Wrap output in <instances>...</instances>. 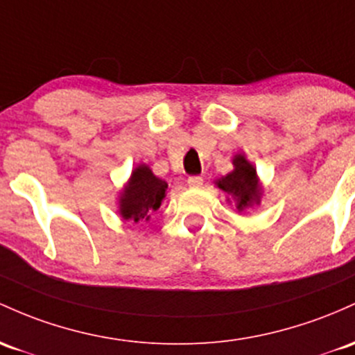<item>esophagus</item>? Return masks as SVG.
Listing matches in <instances>:
<instances>
[{
	"instance_id": "1",
	"label": "esophagus",
	"mask_w": 355,
	"mask_h": 355,
	"mask_svg": "<svg viewBox=\"0 0 355 355\" xmlns=\"http://www.w3.org/2000/svg\"><path fill=\"white\" fill-rule=\"evenodd\" d=\"M187 184L193 187V189H198V187H202V184H204V178H202L200 175H192V177H189Z\"/></svg>"
}]
</instances>
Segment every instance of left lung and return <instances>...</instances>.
Segmentation results:
<instances>
[{"label":"left lung","instance_id":"1","mask_svg":"<svg viewBox=\"0 0 355 355\" xmlns=\"http://www.w3.org/2000/svg\"><path fill=\"white\" fill-rule=\"evenodd\" d=\"M232 163H234V171L222 177L217 185L229 196H232L236 200V209L241 212L254 204H259L261 187L256 177V170L252 168L251 163L246 162V158L237 155Z\"/></svg>","mask_w":355,"mask_h":355}]
</instances>
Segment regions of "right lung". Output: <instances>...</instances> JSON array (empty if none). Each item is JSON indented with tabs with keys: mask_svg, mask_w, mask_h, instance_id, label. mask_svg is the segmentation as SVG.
Here are the masks:
<instances>
[{
	"mask_svg": "<svg viewBox=\"0 0 355 355\" xmlns=\"http://www.w3.org/2000/svg\"><path fill=\"white\" fill-rule=\"evenodd\" d=\"M166 189V182L155 177L146 165H139L121 196L119 210L123 219L135 222L150 219V214L162 205Z\"/></svg>",
	"mask_w": 355,
	"mask_h": 355,
	"instance_id": "obj_1",
	"label": "right lung"
}]
</instances>
